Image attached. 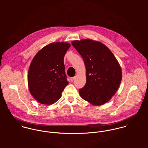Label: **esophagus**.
I'll list each match as a JSON object with an SVG mask.
<instances>
[{"label":"esophagus","instance_id":"34e87169","mask_svg":"<svg viewBox=\"0 0 148 148\" xmlns=\"http://www.w3.org/2000/svg\"><path fill=\"white\" fill-rule=\"evenodd\" d=\"M75 77H71V82H73V80H75Z\"/></svg>","mask_w":148,"mask_h":148}]
</instances>
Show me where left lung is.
<instances>
[{
	"label": "left lung",
	"mask_w": 148,
	"mask_h": 148,
	"mask_svg": "<svg viewBox=\"0 0 148 148\" xmlns=\"http://www.w3.org/2000/svg\"><path fill=\"white\" fill-rule=\"evenodd\" d=\"M82 56L86 84L79 89L82 98L92 106L103 105L116 93L122 80L121 68L110 50L102 42L85 39L72 42Z\"/></svg>",
	"instance_id": "left-lung-1"
}]
</instances>
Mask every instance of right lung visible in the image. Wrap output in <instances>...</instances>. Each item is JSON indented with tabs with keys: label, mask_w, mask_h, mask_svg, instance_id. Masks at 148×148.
<instances>
[{
	"label": "right lung",
	"mask_w": 148,
	"mask_h": 148,
	"mask_svg": "<svg viewBox=\"0 0 148 148\" xmlns=\"http://www.w3.org/2000/svg\"><path fill=\"white\" fill-rule=\"evenodd\" d=\"M71 44L51 42L34 57L28 72V85L30 93L39 103L53 104L61 97L68 84L65 74L64 58Z\"/></svg>",
	"instance_id": "1"
}]
</instances>
